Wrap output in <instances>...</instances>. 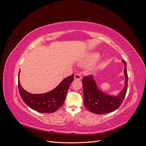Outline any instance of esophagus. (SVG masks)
Returning <instances> with one entry per match:
<instances>
[{
  "label": "esophagus",
  "mask_w": 146,
  "mask_h": 146,
  "mask_svg": "<svg viewBox=\"0 0 146 146\" xmlns=\"http://www.w3.org/2000/svg\"><path fill=\"white\" fill-rule=\"evenodd\" d=\"M82 78V77L80 74H76L74 76V79H76V80H80Z\"/></svg>",
  "instance_id": "34e87169"
}]
</instances>
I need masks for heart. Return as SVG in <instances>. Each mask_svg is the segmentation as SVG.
Returning <instances> with one entry per match:
<instances>
[{
	"instance_id": "obj_1",
	"label": "heart",
	"mask_w": 146,
	"mask_h": 146,
	"mask_svg": "<svg viewBox=\"0 0 146 146\" xmlns=\"http://www.w3.org/2000/svg\"><path fill=\"white\" fill-rule=\"evenodd\" d=\"M100 57V55L98 53H92V54H90L88 56V61L89 62H92V61H96Z\"/></svg>"
}]
</instances>
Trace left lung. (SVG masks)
I'll return each mask as SVG.
<instances>
[{
    "label": "left lung",
    "instance_id": "8db88e82",
    "mask_svg": "<svg viewBox=\"0 0 146 146\" xmlns=\"http://www.w3.org/2000/svg\"><path fill=\"white\" fill-rule=\"evenodd\" d=\"M122 62L125 66V86L117 96H110L101 91L91 75L83 77L82 84L84 104L90 111L98 114L111 113L115 111L122 104L126 95L128 83L127 64L124 60H122Z\"/></svg>",
    "mask_w": 146,
    "mask_h": 146
}]
</instances>
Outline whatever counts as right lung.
Wrapping results in <instances>:
<instances>
[{
  "label": "right lung",
  "mask_w": 146,
  "mask_h": 146,
  "mask_svg": "<svg viewBox=\"0 0 146 146\" xmlns=\"http://www.w3.org/2000/svg\"><path fill=\"white\" fill-rule=\"evenodd\" d=\"M74 77V74L66 77L54 90L40 94H31L25 91L18 80L19 92L21 98L30 108L42 113H53L63 105L68 88L73 82Z\"/></svg>",
  "instance_id": "1"
}]
</instances>
